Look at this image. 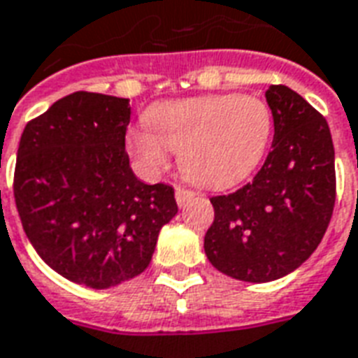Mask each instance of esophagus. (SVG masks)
<instances>
[{
  "instance_id": "1",
  "label": "esophagus",
  "mask_w": 358,
  "mask_h": 358,
  "mask_svg": "<svg viewBox=\"0 0 358 358\" xmlns=\"http://www.w3.org/2000/svg\"><path fill=\"white\" fill-rule=\"evenodd\" d=\"M194 192H192V190H187V189H181V187H179V189L176 190V200H177V206H179V208H185V206H187V203H189L190 200H192V198H194Z\"/></svg>"
}]
</instances>
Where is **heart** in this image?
Returning <instances> with one entry per match:
<instances>
[{"mask_svg": "<svg viewBox=\"0 0 358 358\" xmlns=\"http://www.w3.org/2000/svg\"><path fill=\"white\" fill-rule=\"evenodd\" d=\"M147 126L128 131V149L147 176H158L179 152L190 181L222 189L257 168L270 143V107L245 94L164 101L147 113Z\"/></svg>", "mask_w": 358, "mask_h": 358, "instance_id": "heart-1", "label": "heart"}]
</instances>
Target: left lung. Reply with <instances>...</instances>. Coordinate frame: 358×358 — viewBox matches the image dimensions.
<instances>
[{"label": "left lung", "instance_id": "1", "mask_svg": "<svg viewBox=\"0 0 358 358\" xmlns=\"http://www.w3.org/2000/svg\"><path fill=\"white\" fill-rule=\"evenodd\" d=\"M266 101L273 141L264 166L240 190L211 198L215 220L203 238L209 262L247 283L283 278L310 259L336 200L327 120L283 85H271Z\"/></svg>", "mask_w": 358, "mask_h": 358}]
</instances>
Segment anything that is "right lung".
Returning a JSON list of instances; mask_svg holds the SVG:
<instances>
[{"mask_svg": "<svg viewBox=\"0 0 358 358\" xmlns=\"http://www.w3.org/2000/svg\"><path fill=\"white\" fill-rule=\"evenodd\" d=\"M128 122L130 99L73 92L29 120L16 152L15 201L29 243L62 278L90 289L145 271L177 215L169 185L131 171Z\"/></svg>", "mask_w": 358, "mask_h": 358, "instance_id": "add662e5", "label": "right lung"}]
</instances>
